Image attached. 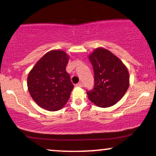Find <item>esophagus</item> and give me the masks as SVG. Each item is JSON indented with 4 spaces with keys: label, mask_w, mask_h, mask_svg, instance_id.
Here are the masks:
<instances>
[{
    "label": "esophagus",
    "mask_w": 156,
    "mask_h": 156,
    "mask_svg": "<svg viewBox=\"0 0 156 156\" xmlns=\"http://www.w3.org/2000/svg\"><path fill=\"white\" fill-rule=\"evenodd\" d=\"M76 87H83V83H79L77 84L76 85Z\"/></svg>",
    "instance_id": "34e87169"
}]
</instances>
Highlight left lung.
I'll return each mask as SVG.
<instances>
[{
    "label": "left lung",
    "instance_id": "left-lung-1",
    "mask_svg": "<svg viewBox=\"0 0 156 156\" xmlns=\"http://www.w3.org/2000/svg\"><path fill=\"white\" fill-rule=\"evenodd\" d=\"M94 84L87 91L88 99L102 108L112 106L122 98L129 85L126 67L116 56L104 48H97L89 56Z\"/></svg>",
    "mask_w": 156,
    "mask_h": 156
}]
</instances>
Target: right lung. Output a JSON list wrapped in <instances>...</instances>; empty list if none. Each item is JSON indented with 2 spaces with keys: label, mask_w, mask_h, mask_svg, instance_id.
I'll return each mask as SVG.
<instances>
[{
  "label": "right lung",
  "mask_w": 156,
  "mask_h": 156,
  "mask_svg": "<svg viewBox=\"0 0 156 156\" xmlns=\"http://www.w3.org/2000/svg\"><path fill=\"white\" fill-rule=\"evenodd\" d=\"M68 58L64 51H51L38 60L29 73L28 90L41 108L57 111L69 100L73 85L65 70Z\"/></svg>",
  "instance_id": "obj_1"
}]
</instances>
